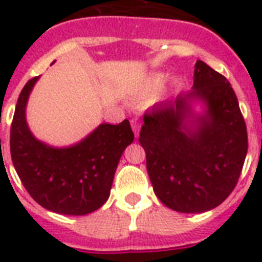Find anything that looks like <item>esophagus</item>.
I'll return each instance as SVG.
<instances>
[{
	"label": "esophagus",
	"instance_id": "34e87169",
	"mask_svg": "<svg viewBox=\"0 0 262 262\" xmlns=\"http://www.w3.org/2000/svg\"><path fill=\"white\" fill-rule=\"evenodd\" d=\"M130 125H132V129H133V132H135V136L136 137H139L140 135V123H139V119L133 118L130 121Z\"/></svg>",
	"mask_w": 262,
	"mask_h": 262
}]
</instances>
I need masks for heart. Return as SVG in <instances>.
Here are the masks:
<instances>
[{
	"label": "heart",
	"mask_w": 262,
	"mask_h": 262,
	"mask_svg": "<svg viewBox=\"0 0 262 262\" xmlns=\"http://www.w3.org/2000/svg\"><path fill=\"white\" fill-rule=\"evenodd\" d=\"M168 77H170L168 72H154L151 75H147L140 80L139 83L133 87V90L130 91V99L135 100V102H139V100H145V99L155 96L163 88L164 83L167 81ZM179 87H181V80H172L171 90L178 91Z\"/></svg>",
	"instance_id": "heart-1"
}]
</instances>
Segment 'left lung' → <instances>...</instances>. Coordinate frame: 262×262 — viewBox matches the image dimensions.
<instances>
[{
	"mask_svg": "<svg viewBox=\"0 0 262 262\" xmlns=\"http://www.w3.org/2000/svg\"><path fill=\"white\" fill-rule=\"evenodd\" d=\"M203 103L195 115L192 104ZM140 144L158 199L177 212L201 213L227 199L248 154V132L227 79L203 61L193 88L144 114Z\"/></svg>",
	"mask_w": 262,
	"mask_h": 262,
	"instance_id": "8db88e82",
	"label": "left lung"
}]
</instances>
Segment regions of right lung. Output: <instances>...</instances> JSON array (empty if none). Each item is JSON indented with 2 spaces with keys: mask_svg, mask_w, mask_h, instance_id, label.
Returning a JSON list of instances; mask_svg holds the SVG:
<instances>
[{
  "mask_svg": "<svg viewBox=\"0 0 262 262\" xmlns=\"http://www.w3.org/2000/svg\"><path fill=\"white\" fill-rule=\"evenodd\" d=\"M38 79H31L18 96L10 127L12 162L39 205L61 215H87L108 199L121 155L135 135L125 119L118 125L100 123L71 147L43 143L32 135L26 119L27 102Z\"/></svg>",
  "mask_w": 262,
  "mask_h": 262,
  "instance_id": "add662e5",
  "label": "right lung"
}]
</instances>
